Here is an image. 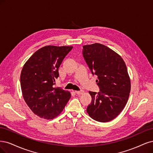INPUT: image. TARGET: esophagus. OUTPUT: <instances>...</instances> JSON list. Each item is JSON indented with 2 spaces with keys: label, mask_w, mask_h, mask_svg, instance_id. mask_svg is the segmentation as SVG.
Masks as SVG:
<instances>
[{
  "label": "esophagus",
  "mask_w": 153,
  "mask_h": 153,
  "mask_svg": "<svg viewBox=\"0 0 153 153\" xmlns=\"http://www.w3.org/2000/svg\"><path fill=\"white\" fill-rule=\"evenodd\" d=\"M76 93H77V95H81L84 93L83 90H81V91H76Z\"/></svg>",
  "instance_id": "34e87169"
}]
</instances>
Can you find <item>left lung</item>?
Segmentation results:
<instances>
[{
	"mask_svg": "<svg viewBox=\"0 0 153 153\" xmlns=\"http://www.w3.org/2000/svg\"><path fill=\"white\" fill-rule=\"evenodd\" d=\"M82 55L100 88L98 93L89 91L91 103L87 112L99 122L114 120L124 109L131 90L126 64L120 55L105 45L95 43L83 46Z\"/></svg>",
	"mask_w": 153,
	"mask_h": 153,
	"instance_id": "1",
	"label": "left lung"
}]
</instances>
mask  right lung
<instances>
[{"mask_svg": "<svg viewBox=\"0 0 153 153\" xmlns=\"http://www.w3.org/2000/svg\"><path fill=\"white\" fill-rule=\"evenodd\" d=\"M72 46H46L34 53L25 63L20 83L23 97L31 111L41 118L52 120L63 110L71 94L54 88L58 68Z\"/></svg>", "mask_w": 153, "mask_h": 153, "instance_id": "1", "label": "right lung"}]
</instances>
